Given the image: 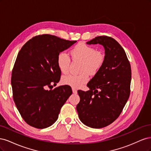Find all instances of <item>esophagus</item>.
I'll return each instance as SVG.
<instances>
[{"mask_svg": "<svg viewBox=\"0 0 151 151\" xmlns=\"http://www.w3.org/2000/svg\"><path fill=\"white\" fill-rule=\"evenodd\" d=\"M72 92H73V93H74V94H77V91L76 89H74V88H72Z\"/></svg>", "mask_w": 151, "mask_h": 151, "instance_id": "esophagus-1", "label": "esophagus"}]
</instances>
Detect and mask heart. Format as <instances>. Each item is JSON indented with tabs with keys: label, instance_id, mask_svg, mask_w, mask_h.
Segmentation results:
<instances>
[{
	"label": "heart",
	"instance_id": "obj_1",
	"mask_svg": "<svg viewBox=\"0 0 151 151\" xmlns=\"http://www.w3.org/2000/svg\"><path fill=\"white\" fill-rule=\"evenodd\" d=\"M70 55L74 60L82 62L81 74L79 75L68 74L63 77L62 83L77 89L88 83V75L93 76L101 69L104 62V55L96 49L84 43H79L70 50ZM70 59L68 55L61 52L58 55L57 66L62 74H66L69 69Z\"/></svg>",
	"mask_w": 151,
	"mask_h": 151
}]
</instances>
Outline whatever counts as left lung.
I'll return each instance as SVG.
<instances>
[{"label": "left lung", "instance_id": "left-lung-1", "mask_svg": "<svg viewBox=\"0 0 151 151\" xmlns=\"http://www.w3.org/2000/svg\"><path fill=\"white\" fill-rule=\"evenodd\" d=\"M101 45L104 48L103 65L87 84L88 91L79 90L77 111L86 126L100 129L120 116L129 98L131 67L125 50L116 41L106 36L86 43Z\"/></svg>", "mask_w": 151, "mask_h": 151}]
</instances>
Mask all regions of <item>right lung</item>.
I'll list each match as a JSON object with an SVG mask.
<instances>
[{
	"mask_svg": "<svg viewBox=\"0 0 151 151\" xmlns=\"http://www.w3.org/2000/svg\"><path fill=\"white\" fill-rule=\"evenodd\" d=\"M76 42L53 35H39L29 40L18 53L11 77L13 99L21 116L30 126L45 129L53 125L72 94L68 86L50 90L46 88L60 81L58 55Z\"/></svg>",
	"mask_w": 151,
	"mask_h": 151,
	"instance_id": "obj_1",
	"label": "right lung"
}]
</instances>
